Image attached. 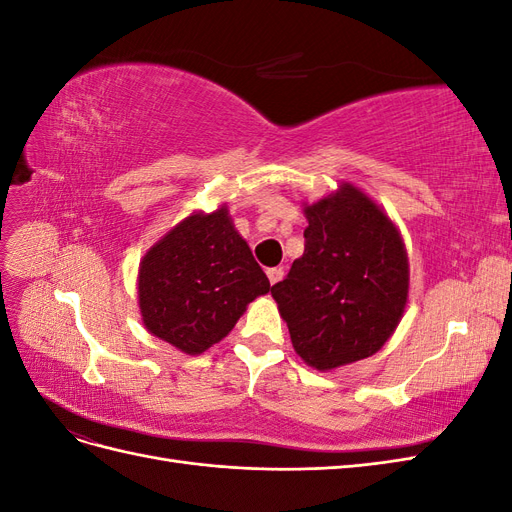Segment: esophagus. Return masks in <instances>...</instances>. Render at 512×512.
Masks as SVG:
<instances>
[{"label": "esophagus", "instance_id": "obj_1", "mask_svg": "<svg viewBox=\"0 0 512 512\" xmlns=\"http://www.w3.org/2000/svg\"><path fill=\"white\" fill-rule=\"evenodd\" d=\"M267 277H269V282L271 284H277L284 277V271L280 269V267H273V269H267Z\"/></svg>", "mask_w": 512, "mask_h": 512}]
</instances>
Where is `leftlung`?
Here are the masks:
<instances>
[{"label":"left lung","instance_id":"left-lung-1","mask_svg":"<svg viewBox=\"0 0 512 512\" xmlns=\"http://www.w3.org/2000/svg\"><path fill=\"white\" fill-rule=\"evenodd\" d=\"M305 252L271 288L292 346L327 371L376 354L404 316L408 254L397 226L352 183L305 205Z\"/></svg>","mask_w":512,"mask_h":512}]
</instances>
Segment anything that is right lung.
Wrapping results in <instances>:
<instances>
[{
	"label": "right lung",
	"instance_id": "1",
	"mask_svg": "<svg viewBox=\"0 0 512 512\" xmlns=\"http://www.w3.org/2000/svg\"><path fill=\"white\" fill-rule=\"evenodd\" d=\"M269 288L226 207L188 215L151 247L138 269L143 324L185 354L218 344L247 303Z\"/></svg>",
	"mask_w": 512,
	"mask_h": 512
}]
</instances>
